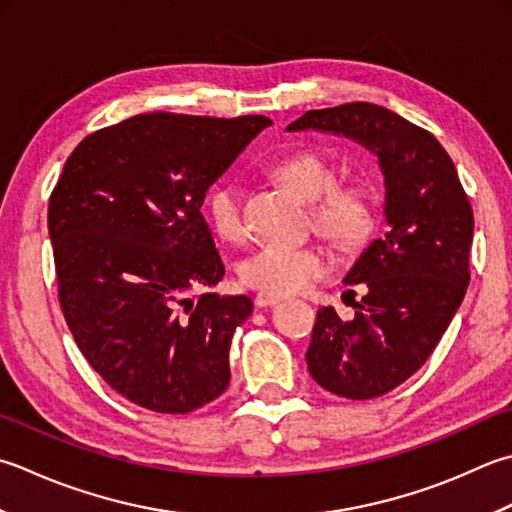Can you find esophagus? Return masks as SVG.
Listing matches in <instances>:
<instances>
[{
    "mask_svg": "<svg viewBox=\"0 0 512 512\" xmlns=\"http://www.w3.org/2000/svg\"><path fill=\"white\" fill-rule=\"evenodd\" d=\"M277 302H279V297H275V295H264V293L255 295V306L257 308H270V306H275Z\"/></svg>",
    "mask_w": 512,
    "mask_h": 512,
    "instance_id": "esophagus-1",
    "label": "esophagus"
}]
</instances>
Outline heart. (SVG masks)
<instances>
[{"instance_id": "obj_1", "label": "heart", "mask_w": 512, "mask_h": 512, "mask_svg": "<svg viewBox=\"0 0 512 512\" xmlns=\"http://www.w3.org/2000/svg\"><path fill=\"white\" fill-rule=\"evenodd\" d=\"M273 173L290 193L313 204L315 228L330 242L346 250L359 248L366 242L375 224V208L364 186H335V168L324 157L308 150L284 157ZM206 208L210 226L219 239L228 244L242 242L246 237L242 188L235 182H222L208 195ZM328 270L330 259L322 248L268 244L244 259L239 266V277L248 288L277 297L302 293Z\"/></svg>"}]
</instances>
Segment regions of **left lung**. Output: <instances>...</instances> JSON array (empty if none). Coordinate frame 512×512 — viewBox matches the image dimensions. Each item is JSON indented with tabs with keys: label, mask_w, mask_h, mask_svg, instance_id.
Returning <instances> with one entry per match:
<instances>
[{
	"label": "left lung",
	"mask_w": 512,
	"mask_h": 512,
	"mask_svg": "<svg viewBox=\"0 0 512 512\" xmlns=\"http://www.w3.org/2000/svg\"><path fill=\"white\" fill-rule=\"evenodd\" d=\"M286 130L346 137L382 170L386 233L344 277L366 295L350 322L319 308L306 353L308 373L330 393L379 397L422 368L462 306L473 210L442 144L393 110L366 102L308 110Z\"/></svg>",
	"instance_id": "8db88e82"
}]
</instances>
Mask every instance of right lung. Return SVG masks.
Returning <instances> with one entry per match:
<instances>
[{
	"mask_svg": "<svg viewBox=\"0 0 512 512\" xmlns=\"http://www.w3.org/2000/svg\"><path fill=\"white\" fill-rule=\"evenodd\" d=\"M270 124L137 115L66 159L48 204L59 304L88 364L128 402L184 415L226 390L230 339L253 302L197 297L224 277L202 204Z\"/></svg>",
	"mask_w": 512,
	"mask_h": 512,
	"instance_id": "obj_1",
	"label": "right lung"
}]
</instances>
